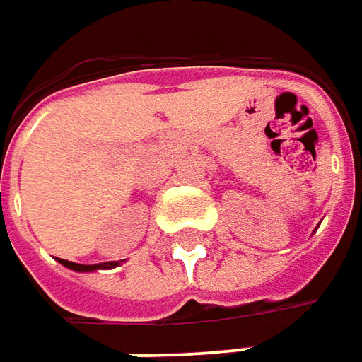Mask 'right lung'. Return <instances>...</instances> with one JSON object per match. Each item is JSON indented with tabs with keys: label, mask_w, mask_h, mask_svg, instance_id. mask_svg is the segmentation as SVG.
<instances>
[{
	"label": "right lung",
	"mask_w": 362,
	"mask_h": 362,
	"mask_svg": "<svg viewBox=\"0 0 362 362\" xmlns=\"http://www.w3.org/2000/svg\"><path fill=\"white\" fill-rule=\"evenodd\" d=\"M61 264L73 269V272H97V269H107V267H117L119 262H109V264H97V265H81L75 264V262H67V259H59Z\"/></svg>",
	"instance_id": "1"
}]
</instances>
